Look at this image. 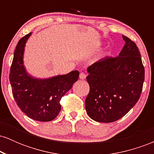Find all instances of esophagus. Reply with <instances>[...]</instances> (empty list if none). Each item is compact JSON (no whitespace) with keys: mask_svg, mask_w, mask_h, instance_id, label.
Here are the masks:
<instances>
[{"mask_svg":"<svg viewBox=\"0 0 154 154\" xmlns=\"http://www.w3.org/2000/svg\"><path fill=\"white\" fill-rule=\"evenodd\" d=\"M86 77H87V75H86L85 73H84V72H81V73L79 74V78L81 79H85L86 78Z\"/></svg>","mask_w":154,"mask_h":154,"instance_id":"1","label":"esophagus"}]
</instances>
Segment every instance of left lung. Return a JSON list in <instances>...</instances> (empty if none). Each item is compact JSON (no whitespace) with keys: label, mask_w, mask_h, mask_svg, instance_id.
Segmentation results:
<instances>
[{"label":"left lung","mask_w":154,"mask_h":154,"mask_svg":"<svg viewBox=\"0 0 154 154\" xmlns=\"http://www.w3.org/2000/svg\"><path fill=\"white\" fill-rule=\"evenodd\" d=\"M125 45L116 57L106 56L88 68L90 92L85 109L92 119L109 123L123 117L140 97L145 69L138 48L122 35Z\"/></svg>","instance_id":"left-lung-1"}]
</instances>
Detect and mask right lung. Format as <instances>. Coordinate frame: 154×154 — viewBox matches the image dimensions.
Wrapping results in <instances>:
<instances>
[{"label":"right lung","mask_w":154,"mask_h":154,"mask_svg":"<svg viewBox=\"0 0 154 154\" xmlns=\"http://www.w3.org/2000/svg\"><path fill=\"white\" fill-rule=\"evenodd\" d=\"M30 35L31 32L21 38L16 47L9 73L12 93L17 106L29 118L52 121L61 111V98L78 79L79 72L43 79L29 76L23 64V54Z\"/></svg>","instance_id":"right-lung-1"}]
</instances>
